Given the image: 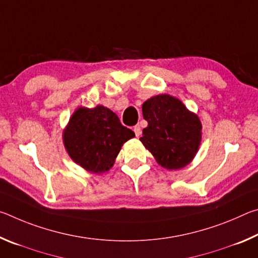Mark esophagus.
<instances>
[{"label": "esophagus", "mask_w": 258, "mask_h": 258, "mask_svg": "<svg viewBox=\"0 0 258 258\" xmlns=\"http://www.w3.org/2000/svg\"><path fill=\"white\" fill-rule=\"evenodd\" d=\"M133 131H134L135 135H137V138H139L140 135H141V133H142V131H141V127H140V125H135Z\"/></svg>", "instance_id": "obj_1"}]
</instances>
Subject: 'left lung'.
Returning a JSON list of instances; mask_svg holds the SVG:
<instances>
[{"label": "left lung", "mask_w": 258, "mask_h": 258, "mask_svg": "<svg viewBox=\"0 0 258 258\" xmlns=\"http://www.w3.org/2000/svg\"><path fill=\"white\" fill-rule=\"evenodd\" d=\"M148 126L143 143L157 163L167 169H180L195 158L202 141V123L180 100L168 94L155 95L142 104Z\"/></svg>", "instance_id": "left-lung-1"}]
</instances>
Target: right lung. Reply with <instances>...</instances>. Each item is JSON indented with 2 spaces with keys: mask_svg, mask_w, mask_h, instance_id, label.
<instances>
[{
  "mask_svg": "<svg viewBox=\"0 0 258 258\" xmlns=\"http://www.w3.org/2000/svg\"><path fill=\"white\" fill-rule=\"evenodd\" d=\"M134 137L110 109L81 107L63 131V145L76 164L87 172L101 174L112 167L121 146Z\"/></svg>",
  "mask_w": 258,
  "mask_h": 258,
  "instance_id": "add662e5",
  "label": "right lung"
}]
</instances>
